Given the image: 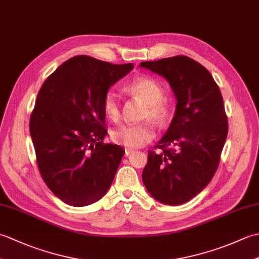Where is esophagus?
<instances>
[{
  "instance_id": "34e87169",
  "label": "esophagus",
  "mask_w": 259,
  "mask_h": 259,
  "mask_svg": "<svg viewBox=\"0 0 259 259\" xmlns=\"http://www.w3.org/2000/svg\"><path fill=\"white\" fill-rule=\"evenodd\" d=\"M134 152H135V150L134 149H130V148H125V149H124V153H125L126 157L130 156L131 153H134Z\"/></svg>"
}]
</instances>
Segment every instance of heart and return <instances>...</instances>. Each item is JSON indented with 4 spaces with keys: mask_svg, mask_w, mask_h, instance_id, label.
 Instances as JSON below:
<instances>
[{
    "mask_svg": "<svg viewBox=\"0 0 259 259\" xmlns=\"http://www.w3.org/2000/svg\"><path fill=\"white\" fill-rule=\"evenodd\" d=\"M128 89L134 96L147 103L146 117L159 123H164L171 115L169 104L163 100V88L150 78H139L131 82ZM103 110L110 119H117L120 114L119 97L113 90L108 91L103 98ZM156 130L151 122L123 124L113 131V140L128 148H141L155 138Z\"/></svg>",
    "mask_w": 259,
    "mask_h": 259,
    "instance_id": "obj_1",
    "label": "heart"
}]
</instances>
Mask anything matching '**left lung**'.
I'll return each instance as SVG.
<instances>
[{"instance_id": "1", "label": "left lung", "mask_w": 259, "mask_h": 259, "mask_svg": "<svg viewBox=\"0 0 259 259\" xmlns=\"http://www.w3.org/2000/svg\"><path fill=\"white\" fill-rule=\"evenodd\" d=\"M163 76L177 100L167 133L149 150L142 181L159 202L178 206L210 183L228 134L221 90L209 71L185 56L141 62Z\"/></svg>"}]
</instances>
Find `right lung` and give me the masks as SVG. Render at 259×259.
Listing matches in <instances>:
<instances>
[{
    "label": "right lung",
    "mask_w": 259,
    "mask_h": 259,
    "mask_svg": "<svg viewBox=\"0 0 259 259\" xmlns=\"http://www.w3.org/2000/svg\"><path fill=\"white\" fill-rule=\"evenodd\" d=\"M134 69L87 56L62 63L37 93L30 134L43 180L59 199L84 207L106 195L124 155L104 145L103 98Z\"/></svg>",
    "instance_id": "obj_1"
}]
</instances>
